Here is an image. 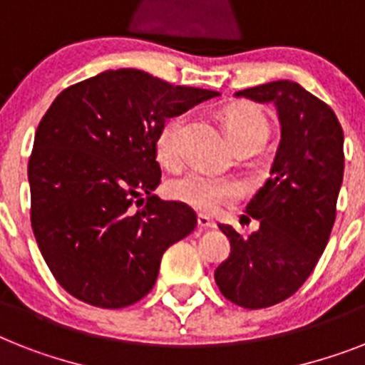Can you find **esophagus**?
Instances as JSON below:
<instances>
[{"mask_svg":"<svg viewBox=\"0 0 365 365\" xmlns=\"http://www.w3.org/2000/svg\"><path fill=\"white\" fill-rule=\"evenodd\" d=\"M197 223L200 229H215V221H213V219H210L208 215H198Z\"/></svg>","mask_w":365,"mask_h":365,"instance_id":"obj_1","label":"esophagus"}]
</instances>
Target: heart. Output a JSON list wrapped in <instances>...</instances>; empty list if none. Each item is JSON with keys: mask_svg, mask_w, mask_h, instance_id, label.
Here are the masks:
<instances>
[{"mask_svg": "<svg viewBox=\"0 0 365 365\" xmlns=\"http://www.w3.org/2000/svg\"><path fill=\"white\" fill-rule=\"evenodd\" d=\"M182 131V118H173L163 125L157 135V157L167 167H174L180 163ZM227 131H229L232 142L244 138V136H259L266 140L268 121H266L264 114L253 106H236L227 114ZM170 192L178 200L189 204L192 208L204 213H213L238 197V185L229 178L191 170V173L174 180L170 185Z\"/></svg>", "mask_w": 365, "mask_h": 365, "instance_id": "obj_1", "label": "heart"}]
</instances>
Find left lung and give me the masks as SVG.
I'll list each match as a JSON object with an SVG mask.
<instances>
[{
	"instance_id": "8db88e82",
	"label": "left lung",
	"mask_w": 365,
	"mask_h": 365,
	"mask_svg": "<svg viewBox=\"0 0 365 365\" xmlns=\"http://www.w3.org/2000/svg\"><path fill=\"white\" fill-rule=\"evenodd\" d=\"M234 97L272 103L281 129L269 178L245 208L259 219V229L242 236L230 225H219L230 255L213 274L227 300L260 309L294 294L327 247L345 167L343 129L327 103L292 80L255 86Z\"/></svg>"
}]
</instances>
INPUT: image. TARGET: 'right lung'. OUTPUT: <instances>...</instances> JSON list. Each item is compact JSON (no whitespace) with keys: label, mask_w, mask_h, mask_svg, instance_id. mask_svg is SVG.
Instances as JSON below:
<instances>
[{"label":"right lung","mask_w":365,"mask_h":365,"mask_svg":"<svg viewBox=\"0 0 365 365\" xmlns=\"http://www.w3.org/2000/svg\"><path fill=\"white\" fill-rule=\"evenodd\" d=\"M217 96L118 69L56 97L35 133L28 180L38 250L69 294L120 309L153 289L163 253L197 227L187 204L153 195L157 135Z\"/></svg>","instance_id":"obj_1"}]
</instances>
